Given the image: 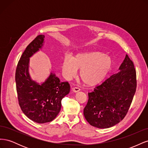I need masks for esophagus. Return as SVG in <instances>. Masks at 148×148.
Masks as SVG:
<instances>
[{
	"label": "esophagus",
	"mask_w": 148,
	"mask_h": 148,
	"mask_svg": "<svg viewBox=\"0 0 148 148\" xmlns=\"http://www.w3.org/2000/svg\"><path fill=\"white\" fill-rule=\"evenodd\" d=\"M72 91L73 92H77L80 91V89L79 88H78V87H75V88H72Z\"/></svg>",
	"instance_id": "1"
}]
</instances>
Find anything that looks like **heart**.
Masks as SVG:
<instances>
[{"instance_id":"b5f03b06","label":"heart","mask_w":148,"mask_h":148,"mask_svg":"<svg viewBox=\"0 0 148 148\" xmlns=\"http://www.w3.org/2000/svg\"><path fill=\"white\" fill-rule=\"evenodd\" d=\"M112 66L111 57L100 52L79 53L72 58L65 56L62 69L67 79L75 77L80 70L79 77L84 83L94 86L101 83L109 74Z\"/></svg>"}]
</instances>
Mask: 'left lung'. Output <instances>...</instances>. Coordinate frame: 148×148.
<instances>
[{
	"instance_id": "left-lung-1",
	"label": "left lung",
	"mask_w": 148,
	"mask_h": 148,
	"mask_svg": "<svg viewBox=\"0 0 148 148\" xmlns=\"http://www.w3.org/2000/svg\"><path fill=\"white\" fill-rule=\"evenodd\" d=\"M119 71L88 93L83 114L87 122L98 128H108L122 121L136 92V76L133 62L125 56Z\"/></svg>"
}]
</instances>
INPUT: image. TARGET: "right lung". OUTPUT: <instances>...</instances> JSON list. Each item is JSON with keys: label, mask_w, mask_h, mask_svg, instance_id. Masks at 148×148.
<instances>
[{"label": "right lung", "mask_w": 148, "mask_h": 148, "mask_svg": "<svg viewBox=\"0 0 148 148\" xmlns=\"http://www.w3.org/2000/svg\"><path fill=\"white\" fill-rule=\"evenodd\" d=\"M44 35H39L26 47L18 63L15 82L19 105L24 114L38 123L50 122L59 114L61 101L70 92L67 82H61L55 73L41 83L31 78L29 59L42 48Z\"/></svg>", "instance_id": "right-lung-1"}]
</instances>
